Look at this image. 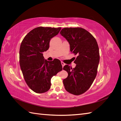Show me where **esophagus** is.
I'll list each match as a JSON object with an SVG mask.
<instances>
[{
  "label": "esophagus",
  "mask_w": 121,
  "mask_h": 121,
  "mask_svg": "<svg viewBox=\"0 0 121 121\" xmlns=\"http://www.w3.org/2000/svg\"><path fill=\"white\" fill-rule=\"evenodd\" d=\"M61 65H62V67H63L65 65V64L64 63V62H63V61L61 62Z\"/></svg>",
  "instance_id": "1"
}]
</instances>
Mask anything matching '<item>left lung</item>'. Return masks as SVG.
Returning a JSON list of instances; mask_svg holds the SVG:
<instances>
[{
	"label": "left lung",
	"mask_w": 121,
	"mask_h": 121,
	"mask_svg": "<svg viewBox=\"0 0 121 121\" xmlns=\"http://www.w3.org/2000/svg\"><path fill=\"white\" fill-rule=\"evenodd\" d=\"M60 34L69 42L71 52L77 55L75 68L68 65L63 68L68 73V77L63 80L65 88L79 95L89 88L96 76L100 60L98 44L92 34L80 27L65 28Z\"/></svg>",
	"instance_id": "8db88e82"
}]
</instances>
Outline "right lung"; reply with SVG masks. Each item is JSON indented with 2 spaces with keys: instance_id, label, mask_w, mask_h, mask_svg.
<instances>
[{
  "instance_id": "right-lung-1",
  "label": "right lung",
  "mask_w": 121,
  "mask_h": 121,
  "mask_svg": "<svg viewBox=\"0 0 121 121\" xmlns=\"http://www.w3.org/2000/svg\"><path fill=\"white\" fill-rule=\"evenodd\" d=\"M61 27H39L25 36L20 48V65L29 87L42 93L50 88L52 76L63 69L60 61L44 60L43 52L49 47L50 39L58 34Z\"/></svg>"
}]
</instances>
